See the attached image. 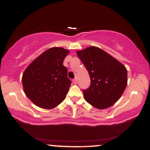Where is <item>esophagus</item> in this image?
<instances>
[{"label": "esophagus", "instance_id": "1", "mask_svg": "<svg viewBox=\"0 0 150 150\" xmlns=\"http://www.w3.org/2000/svg\"><path fill=\"white\" fill-rule=\"evenodd\" d=\"M72 81H73V82L74 84H77V79H76V78L73 79V80H72Z\"/></svg>", "mask_w": 150, "mask_h": 150}]
</instances>
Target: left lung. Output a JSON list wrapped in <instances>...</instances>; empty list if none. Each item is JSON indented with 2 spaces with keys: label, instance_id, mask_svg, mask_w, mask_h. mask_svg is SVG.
Here are the masks:
<instances>
[{
  "label": "left lung",
  "instance_id": "obj_1",
  "mask_svg": "<svg viewBox=\"0 0 150 150\" xmlns=\"http://www.w3.org/2000/svg\"><path fill=\"white\" fill-rule=\"evenodd\" d=\"M85 65L91 83L83 89L85 100L99 109L111 106L120 99L127 85L125 67L102 49L89 46L77 51Z\"/></svg>",
  "mask_w": 150,
  "mask_h": 150
}]
</instances>
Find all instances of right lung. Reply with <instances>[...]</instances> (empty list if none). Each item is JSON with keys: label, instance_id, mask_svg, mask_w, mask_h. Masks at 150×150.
<instances>
[{"label": "right lung", "instance_id": "add662e5", "mask_svg": "<svg viewBox=\"0 0 150 150\" xmlns=\"http://www.w3.org/2000/svg\"><path fill=\"white\" fill-rule=\"evenodd\" d=\"M69 51L61 47L46 50L26 68L22 85L27 97L34 104L50 109L65 99L71 84L63 65Z\"/></svg>", "mask_w": 150, "mask_h": 150}]
</instances>
